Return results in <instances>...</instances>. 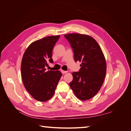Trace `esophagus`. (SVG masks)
Here are the masks:
<instances>
[{"instance_id":"obj_1","label":"esophagus","mask_w":131,"mask_h":131,"mask_svg":"<svg viewBox=\"0 0 131 131\" xmlns=\"http://www.w3.org/2000/svg\"><path fill=\"white\" fill-rule=\"evenodd\" d=\"M61 72H62V74H65V73H67V72H68V71H63V70H62V71H61Z\"/></svg>"}]
</instances>
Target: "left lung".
<instances>
[{
    "label": "left lung",
    "mask_w": 131,
    "mask_h": 131,
    "mask_svg": "<svg viewBox=\"0 0 131 131\" xmlns=\"http://www.w3.org/2000/svg\"><path fill=\"white\" fill-rule=\"evenodd\" d=\"M74 52L75 62H81L79 72H73L69 86L81 100L93 97L102 86L106 72V60L96 40L89 35L68 34L64 35Z\"/></svg>",
    "instance_id": "left-lung-1"
}]
</instances>
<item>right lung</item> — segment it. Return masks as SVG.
Returning a JSON list of instances; mask_svg holds the SVG:
<instances>
[{
	"label": "right lung",
	"instance_id": "right-lung-1",
	"mask_svg": "<svg viewBox=\"0 0 131 131\" xmlns=\"http://www.w3.org/2000/svg\"><path fill=\"white\" fill-rule=\"evenodd\" d=\"M59 35L36 40L28 46L21 62V77L25 88L35 99L44 102L53 97L62 74L59 71H46L53 63L52 51Z\"/></svg>",
	"mask_w": 131,
	"mask_h": 131
}]
</instances>
